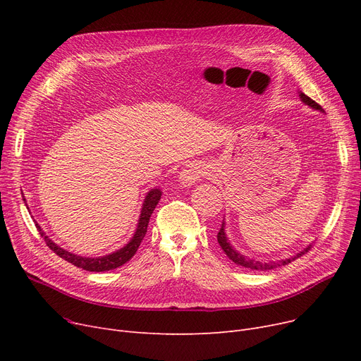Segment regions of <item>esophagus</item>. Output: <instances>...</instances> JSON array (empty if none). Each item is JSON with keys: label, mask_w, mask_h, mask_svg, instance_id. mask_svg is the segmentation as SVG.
Returning <instances> with one entry per match:
<instances>
[{"label": "esophagus", "mask_w": 361, "mask_h": 361, "mask_svg": "<svg viewBox=\"0 0 361 361\" xmlns=\"http://www.w3.org/2000/svg\"><path fill=\"white\" fill-rule=\"evenodd\" d=\"M206 174H209V166H207L204 162L202 161L188 162L180 173V184L181 187H190Z\"/></svg>", "instance_id": "34e87169"}]
</instances>
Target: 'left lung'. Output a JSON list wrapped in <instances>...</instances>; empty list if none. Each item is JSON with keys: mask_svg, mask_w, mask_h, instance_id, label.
I'll use <instances>...</instances> for the list:
<instances>
[{"mask_svg": "<svg viewBox=\"0 0 361 361\" xmlns=\"http://www.w3.org/2000/svg\"><path fill=\"white\" fill-rule=\"evenodd\" d=\"M300 99H301L302 102H305L306 105L312 106L313 109L324 111L317 102H314L312 98H309L307 94H305L302 92H300ZM218 243H219V245H221V249L225 252V255L228 256L234 263L240 264V267H243V268L253 269V271H269V269L282 267V264H288V263H291L293 260H295L297 257H300V256H302L305 253H307V252L312 249V244H309L305 250L297 253L294 257L286 259V260H278V262H267V263H263V262H259V260H255V259H249V257L243 256L241 253H238L237 250H234V247L230 244V241H228V238H226V234H225V222H222L221 228H219V233H218Z\"/></svg>", "mask_w": 361, "mask_h": 361, "instance_id": "1", "label": "left lung"}]
</instances>
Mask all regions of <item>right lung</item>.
Here are the masks:
<instances>
[{
	"label": "right lung",
	"mask_w": 361,
	"mask_h": 361,
	"mask_svg": "<svg viewBox=\"0 0 361 361\" xmlns=\"http://www.w3.org/2000/svg\"><path fill=\"white\" fill-rule=\"evenodd\" d=\"M162 196V192L161 188H152V190L146 195L145 197V202H143V206H142V211H140V218H139V222H137V228H136V233L135 235L131 237V240L124 245V247H121L120 250L114 252V253H109L106 256H101V257H83V256H78L74 253H70L67 250H64L63 247H60V245H56L39 226V224H35L37 231H39L41 237H44L45 243L48 247L55 253L59 255L60 257H63L64 260L73 263L74 267L78 268H82L85 271H89V272H104V271H111V269H116L118 267H121V264H124L126 262H128L133 256L136 255L139 245L147 231V225H149V219H150V215L152 212H154V209L157 207L159 199ZM25 200V199H23Z\"/></svg>",
	"instance_id": "obj_1"
}]
</instances>
